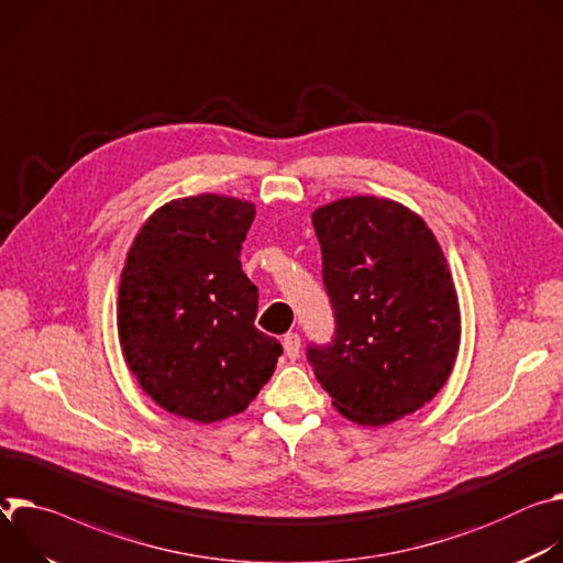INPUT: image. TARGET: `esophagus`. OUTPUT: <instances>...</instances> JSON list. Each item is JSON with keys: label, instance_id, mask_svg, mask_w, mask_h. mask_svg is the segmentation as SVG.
<instances>
[{"label": "esophagus", "instance_id": "obj_1", "mask_svg": "<svg viewBox=\"0 0 563 563\" xmlns=\"http://www.w3.org/2000/svg\"><path fill=\"white\" fill-rule=\"evenodd\" d=\"M282 342H284V353H286L290 360H297L299 349H301V340H299V335H297V333H286Z\"/></svg>", "mask_w": 563, "mask_h": 563}]
</instances>
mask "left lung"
Returning <instances> with one entry per match:
<instances>
[{"mask_svg":"<svg viewBox=\"0 0 563 563\" xmlns=\"http://www.w3.org/2000/svg\"><path fill=\"white\" fill-rule=\"evenodd\" d=\"M310 219L338 331L331 346L308 349V362L344 418L396 422L443 389L459 355L461 308L443 247L391 199L344 197Z\"/></svg>","mask_w":563,"mask_h":563,"instance_id":"left-lung-1","label":"left lung"}]
</instances>
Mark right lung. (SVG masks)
<instances>
[{
	"label": "right lung",
	"instance_id": "1",
	"mask_svg": "<svg viewBox=\"0 0 563 563\" xmlns=\"http://www.w3.org/2000/svg\"><path fill=\"white\" fill-rule=\"evenodd\" d=\"M255 203L197 195L154 210L118 286V340L141 389L210 424L241 413L271 380L282 344L255 327L257 286L239 250Z\"/></svg>",
	"mask_w": 563,
	"mask_h": 563
}]
</instances>
